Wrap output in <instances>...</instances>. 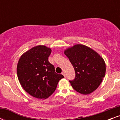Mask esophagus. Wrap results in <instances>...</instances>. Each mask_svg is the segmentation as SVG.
Masks as SVG:
<instances>
[{
	"mask_svg": "<svg viewBox=\"0 0 120 120\" xmlns=\"http://www.w3.org/2000/svg\"><path fill=\"white\" fill-rule=\"evenodd\" d=\"M62 74H63V75H64L65 77H66V74H65V72H63V73H62Z\"/></svg>",
	"mask_w": 120,
	"mask_h": 120,
	"instance_id": "obj_1",
	"label": "esophagus"
}]
</instances>
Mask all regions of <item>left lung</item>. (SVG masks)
<instances>
[{
    "mask_svg": "<svg viewBox=\"0 0 120 120\" xmlns=\"http://www.w3.org/2000/svg\"><path fill=\"white\" fill-rule=\"evenodd\" d=\"M75 73L69 81L76 91L82 94L91 93L98 87L105 74V64L97 52L82 45H74L65 50Z\"/></svg>",
    "mask_w": 120,
    "mask_h": 120,
    "instance_id": "obj_1",
    "label": "left lung"
}]
</instances>
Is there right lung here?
<instances>
[{"label":"right lung","instance_id":"obj_1","mask_svg":"<svg viewBox=\"0 0 120 120\" xmlns=\"http://www.w3.org/2000/svg\"><path fill=\"white\" fill-rule=\"evenodd\" d=\"M51 49L39 45L25 52L17 67L18 79L23 89L38 99L47 98L54 93L59 81L64 78L55 72L49 61Z\"/></svg>","mask_w":120,"mask_h":120}]
</instances>
